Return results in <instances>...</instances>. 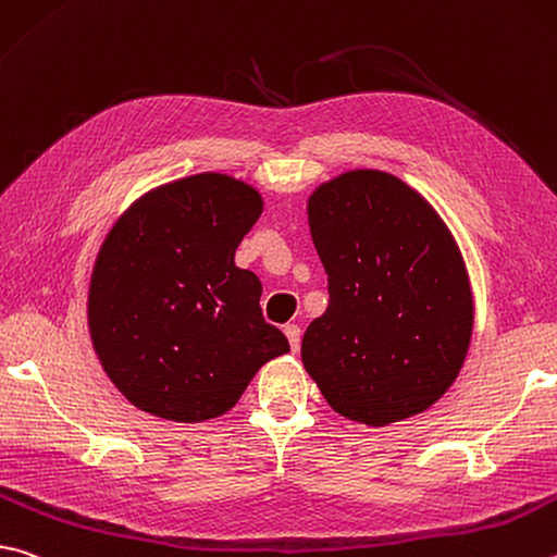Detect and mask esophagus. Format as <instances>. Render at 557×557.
Instances as JSON below:
<instances>
[{
    "mask_svg": "<svg viewBox=\"0 0 557 557\" xmlns=\"http://www.w3.org/2000/svg\"><path fill=\"white\" fill-rule=\"evenodd\" d=\"M285 336H287V341H289L292 352H297V350H299V341H301V329L297 326V323H287V326H285Z\"/></svg>",
    "mask_w": 557,
    "mask_h": 557,
    "instance_id": "esophagus-1",
    "label": "esophagus"
}]
</instances>
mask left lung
Returning a JSON list of instances; mask_svg holds the SVG:
<instances>
[{
    "label": "left lung",
    "mask_w": 557,
    "mask_h": 557,
    "mask_svg": "<svg viewBox=\"0 0 557 557\" xmlns=\"http://www.w3.org/2000/svg\"><path fill=\"white\" fill-rule=\"evenodd\" d=\"M307 211L329 275V307L301 338L311 380L333 411L368 426L426 411L472 336L470 280L448 226L382 170L323 182Z\"/></svg>",
    "instance_id": "left-lung-1"
}]
</instances>
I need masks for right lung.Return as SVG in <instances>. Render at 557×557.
Returning <instances> with one entry per match:
<instances>
[{
    "label": "right lung",
    "mask_w": 557,
    "mask_h": 557,
    "mask_svg": "<svg viewBox=\"0 0 557 557\" xmlns=\"http://www.w3.org/2000/svg\"><path fill=\"white\" fill-rule=\"evenodd\" d=\"M260 211L258 189L201 173L150 189L109 231L89 280V336L109 380L140 411L216 419L289 350L262 319L258 275L234 262Z\"/></svg>",
    "instance_id": "right-lung-1"
}]
</instances>
